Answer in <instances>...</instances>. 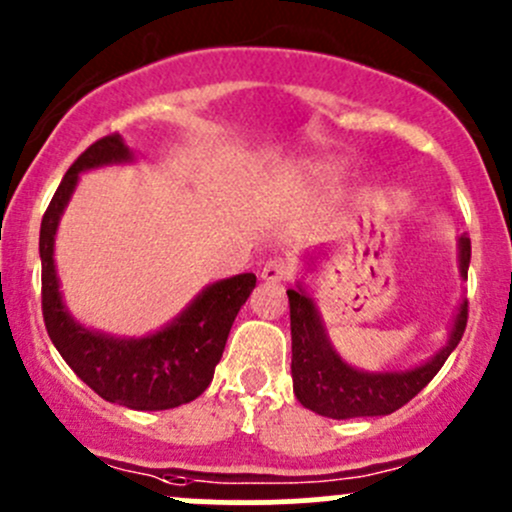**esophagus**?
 <instances>
[{"label":"esophagus","instance_id":"34e87169","mask_svg":"<svg viewBox=\"0 0 512 512\" xmlns=\"http://www.w3.org/2000/svg\"><path fill=\"white\" fill-rule=\"evenodd\" d=\"M289 275H292V267L285 260H267L260 272V277L267 285H280V282L289 280Z\"/></svg>","mask_w":512,"mask_h":512}]
</instances>
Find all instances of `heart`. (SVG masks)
Returning <instances> with one entry per match:
<instances>
[{
  "mask_svg": "<svg viewBox=\"0 0 512 512\" xmlns=\"http://www.w3.org/2000/svg\"><path fill=\"white\" fill-rule=\"evenodd\" d=\"M334 170H337V165H334L332 160H314V163L307 165V173L317 175V178H327Z\"/></svg>",
  "mask_w": 512,
  "mask_h": 512,
  "instance_id": "1",
  "label": "heart"
}]
</instances>
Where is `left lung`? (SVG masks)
<instances>
[{
    "label": "left lung",
    "instance_id": "left-lung-1",
    "mask_svg": "<svg viewBox=\"0 0 512 512\" xmlns=\"http://www.w3.org/2000/svg\"><path fill=\"white\" fill-rule=\"evenodd\" d=\"M471 237H458V272L468 280ZM289 327H292V381L294 396L304 409L327 418L389 416L438 374L453 349L461 342L468 322V302L463 299L451 324L446 344L431 359L414 369L364 371L347 364L332 347L322 312L302 282L287 289Z\"/></svg>",
    "mask_w": 512,
    "mask_h": 512
}]
</instances>
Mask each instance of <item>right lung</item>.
<instances>
[{
	"label": "right lung",
	"mask_w": 512,
	"mask_h": 512,
	"mask_svg": "<svg viewBox=\"0 0 512 512\" xmlns=\"http://www.w3.org/2000/svg\"><path fill=\"white\" fill-rule=\"evenodd\" d=\"M136 153L118 133L86 148L66 170L39 232L41 309L51 342L86 386L111 404L136 411H165L190 404L210 386L227 334L255 289L252 272L213 282L170 324L146 337H113L74 319L64 304L54 265L61 215L79 185V175L103 165L133 163Z\"/></svg>",
	"instance_id": "obj_1"
}]
</instances>
